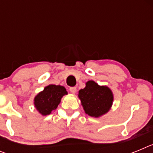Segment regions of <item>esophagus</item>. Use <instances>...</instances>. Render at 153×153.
Wrapping results in <instances>:
<instances>
[{
	"label": "esophagus",
	"mask_w": 153,
	"mask_h": 153,
	"mask_svg": "<svg viewBox=\"0 0 153 153\" xmlns=\"http://www.w3.org/2000/svg\"><path fill=\"white\" fill-rule=\"evenodd\" d=\"M70 93H72L73 94H75L76 93V87H70Z\"/></svg>",
	"instance_id": "34e87169"
}]
</instances>
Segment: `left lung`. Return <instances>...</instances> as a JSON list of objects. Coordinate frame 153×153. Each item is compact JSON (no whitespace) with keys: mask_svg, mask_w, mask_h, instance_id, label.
<instances>
[{"mask_svg":"<svg viewBox=\"0 0 153 153\" xmlns=\"http://www.w3.org/2000/svg\"><path fill=\"white\" fill-rule=\"evenodd\" d=\"M78 97L85 113L95 118L107 113L114 100L111 89L106 86H100L93 80L86 82L84 88L79 90Z\"/></svg>","mask_w":153,"mask_h":153,"instance_id":"1","label":"left lung"}]
</instances>
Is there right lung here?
Masks as SVG:
<instances>
[{
  "mask_svg": "<svg viewBox=\"0 0 153 153\" xmlns=\"http://www.w3.org/2000/svg\"><path fill=\"white\" fill-rule=\"evenodd\" d=\"M64 86L50 84L34 97V107L42 116H47L57 108L63 96L67 95Z\"/></svg>",
  "mask_w": 153,
  "mask_h": 153,
  "instance_id": "right-lung-1",
  "label": "right lung"
}]
</instances>
